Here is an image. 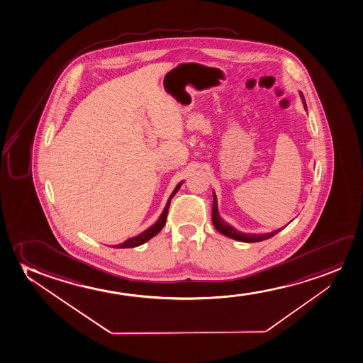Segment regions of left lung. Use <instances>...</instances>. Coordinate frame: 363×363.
<instances>
[{
	"mask_svg": "<svg viewBox=\"0 0 363 363\" xmlns=\"http://www.w3.org/2000/svg\"><path fill=\"white\" fill-rule=\"evenodd\" d=\"M301 97L303 99L304 108L306 109V99H304V96H303L301 92ZM212 219L213 224L217 228V230L219 231V233L224 234L225 236H229V238L234 239V240L244 241V242H257V241L266 240V239L272 238L273 235H276L277 233L282 230V229H278V230L272 231V233H269V234H245V233H240V231L236 230L233 226L226 224L225 221L223 220V219L219 217L216 194H214V202H213Z\"/></svg>",
	"mask_w": 363,
	"mask_h": 363,
	"instance_id": "left-lung-1",
	"label": "left lung"
}]
</instances>
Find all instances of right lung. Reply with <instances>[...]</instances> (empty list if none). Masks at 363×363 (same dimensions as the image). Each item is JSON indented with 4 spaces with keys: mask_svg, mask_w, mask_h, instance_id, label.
I'll list each match as a JSON object with an SVG mask.
<instances>
[{
    "mask_svg": "<svg viewBox=\"0 0 363 363\" xmlns=\"http://www.w3.org/2000/svg\"><path fill=\"white\" fill-rule=\"evenodd\" d=\"M181 184H177L176 186V189H174V192L172 194L169 196V202L166 204L165 209H164V212L161 214L160 218H159V220L156 221L154 225L149 228L147 230L143 231L140 235L135 236V238H132V239H129V240L124 241L123 244H119V245H114V247H137V246L143 245L144 242H146L147 240H150L152 236H155L156 234H159L160 233L161 229L164 228L166 223V218H167V213H169V203H171V199L174 197L176 192L179 191V187H181Z\"/></svg>",
    "mask_w": 363,
    "mask_h": 363,
    "instance_id": "right-lung-1",
    "label": "right lung"
}]
</instances>
